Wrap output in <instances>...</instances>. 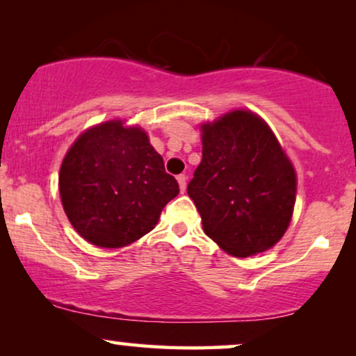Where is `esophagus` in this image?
<instances>
[{"mask_svg":"<svg viewBox=\"0 0 356 356\" xmlns=\"http://www.w3.org/2000/svg\"><path fill=\"white\" fill-rule=\"evenodd\" d=\"M177 179L179 184V191L184 193V189H186V175H178Z\"/></svg>","mask_w":356,"mask_h":356,"instance_id":"1","label":"esophagus"}]
</instances>
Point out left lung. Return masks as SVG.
<instances>
[{
	"instance_id": "1",
	"label": "left lung",
	"mask_w": 356,
	"mask_h": 356,
	"mask_svg": "<svg viewBox=\"0 0 356 356\" xmlns=\"http://www.w3.org/2000/svg\"><path fill=\"white\" fill-rule=\"evenodd\" d=\"M202 160L188 184L204 233L248 257L284 236L293 216L296 173L275 134L250 110L204 123Z\"/></svg>"
}]
</instances>
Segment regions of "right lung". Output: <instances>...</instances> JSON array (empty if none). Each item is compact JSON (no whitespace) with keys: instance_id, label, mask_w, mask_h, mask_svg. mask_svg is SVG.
<instances>
[{"instance_id":"obj_1","label":"right lung","mask_w":356,"mask_h":356,"mask_svg":"<svg viewBox=\"0 0 356 356\" xmlns=\"http://www.w3.org/2000/svg\"><path fill=\"white\" fill-rule=\"evenodd\" d=\"M178 193L145 131L121 120L84 131L60 168V196L71 225L100 248L139 240Z\"/></svg>"}]
</instances>
